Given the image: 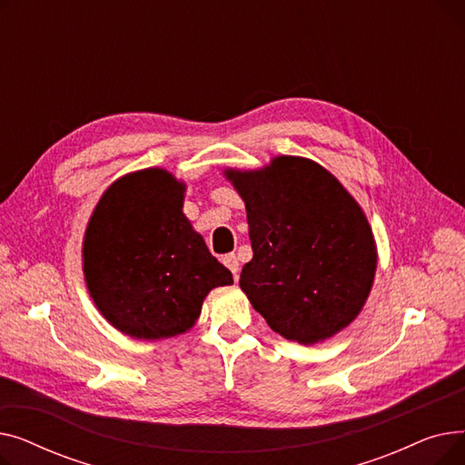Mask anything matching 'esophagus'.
<instances>
[{
	"label": "esophagus",
	"instance_id": "34e87169",
	"mask_svg": "<svg viewBox=\"0 0 465 465\" xmlns=\"http://www.w3.org/2000/svg\"><path fill=\"white\" fill-rule=\"evenodd\" d=\"M223 262H224V265L228 267V270L233 273V279L237 281L239 279V260H237V256L235 254H226L223 258Z\"/></svg>",
	"mask_w": 465,
	"mask_h": 465
}]
</instances>
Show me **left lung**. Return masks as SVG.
<instances>
[{"mask_svg":"<svg viewBox=\"0 0 465 465\" xmlns=\"http://www.w3.org/2000/svg\"><path fill=\"white\" fill-rule=\"evenodd\" d=\"M247 207L252 260L239 286L270 328L303 345L349 326L375 277L368 218L322 165L279 156L260 171H226Z\"/></svg>","mask_w":465,"mask_h":465,"instance_id":"left-lung-1","label":"left lung"}]
</instances>
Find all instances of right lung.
Returning <instances> with one entry per match:
<instances>
[{"label":"right lung","instance_id":"right-lung-1","mask_svg":"<svg viewBox=\"0 0 465 465\" xmlns=\"http://www.w3.org/2000/svg\"><path fill=\"white\" fill-rule=\"evenodd\" d=\"M184 184L163 169L113 183L88 223L83 258L95 307L122 333L163 339L193 326L209 290L233 282L183 213Z\"/></svg>","mask_w":465,"mask_h":465}]
</instances>
